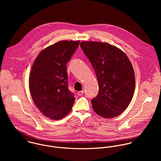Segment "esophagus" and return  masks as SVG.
Returning a JSON list of instances; mask_svg holds the SVG:
<instances>
[{"instance_id": "esophagus-1", "label": "esophagus", "mask_w": 161, "mask_h": 161, "mask_svg": "<svg viewBox=\"0 0 161 161\" xmlns=\"http://www.w3.org/2000/svg\"><path fill=\"white\" fill-rule=\"evenodd\" d=\"M84 93V91H79V92H77V95H82V94Z\"/></svg>"}]
</instances>
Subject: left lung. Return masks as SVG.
Wrapping results in <instances>:
<instances>
[{
	"mask_svg": "<svg viewBox=\"0 0 161 161\" xmlns=\"http://www.w3.org/2000/svg\"><path fill=\"white\" fill-rule=\"evenodd\" d=\"M80 46L89 58L98 84V93L91 101L94 111L112 118L130 103L135 89L132 64L126 54L107 43L82 42Z\"/></svg>",
	"mask_w": 161,
	"mask_h": 161,
	"instance_id": "left-lung-1",
	"label": "left lung"
}]
</instances>
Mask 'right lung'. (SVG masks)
<instances>
[{
	"mask_svg": "<svg viewBox=\"0 0 161 161\" xmlns=\"http://www.w3.org/2000/svg\"><path fill=\"white\" fill-rule=\"evenodd\" d=\"M79 41H61L47 47L36 58L29 77L34 103L46 117L60 119L70 112L75 101L68 89L66 65Z\"/></svg>",
	"mask_w": 161,
	"mask_h": 161,
	"instance_id": "add662e5",
	"label": "right lung"
}]
</instances>
